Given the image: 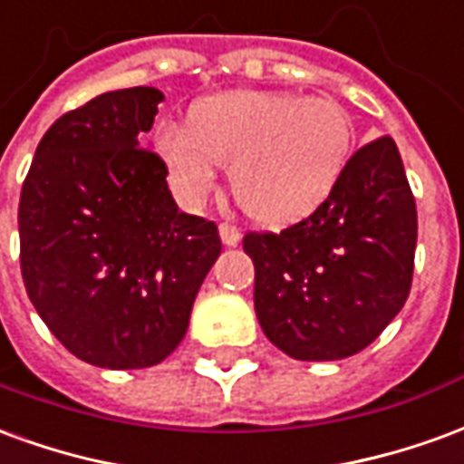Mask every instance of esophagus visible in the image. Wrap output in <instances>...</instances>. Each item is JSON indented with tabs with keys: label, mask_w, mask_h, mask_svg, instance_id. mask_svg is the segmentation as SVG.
Wrapping results in <instances>:
<instances>
[{
	"label": "esophagus",
	"mask_w": 464,
	"mask_h": 464,
	"mask_svg": "<svg viewBox=\"0 0 464 464\" xmlns=\"http://www.w3.org/2000/svg\"><path fill=\"white\" fill-rule=\"evenodd\" d=\"M218 233H221V241L226 243V246H236V243L241 241V231H238L236 226H231V223H221V226H218Z\"/></svg>",
	"instance_id": "1"
}]
</instances>
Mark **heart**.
Wrapping results in <instances>:
<instances>
[{"label": "heart", "instance_id": "heart-1", "mask_svg": "<svg viewBox=\"0 0 464 464\" xmlns=\"http://www.w3.org/2000/svg\"><path fill=\"white\" fill-rule=\"evenodd\" d=\"M159 151L183 198H206L221 166H233V196L243 211L281 226L335 191L353 151V126L333 99L226 92L206 99L191 126L161 129Z\"/></svg>", "mask_w": 464, "mask_h": 464}]
</instances>
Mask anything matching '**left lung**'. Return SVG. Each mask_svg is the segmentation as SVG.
I'll use <instances>...</instances> for the list:
<instances>
[{
    "mask_svg": "<svg viewBox=\"0 0 464 464\" xmlns=\"http://www.w3.org/2000/svg\"><path fill=\"white\" fill-rule=\"evenodd\" d=\"M418 211L395 141L348 159L335 191L281 233H246L266 338L295 360L355 355L408 301Z\"/></svg>",
    "mask_w": 464,
    "mask_h": 464,
    "instance_id": "1",
    "label": "left lung"
}]
</instances>
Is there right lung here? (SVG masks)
I'll return each mask as SVG.
<instances>
[{"label": "right lung", "instance_id": "right-lung-1", "mask_svg": "<svg viewBox=\"0 0 464 464\" xmlns=\"http://www.w3.org/2000/svg\"><path fill=\"white\" fill-rule=\"evenodd\" d=\"M163 94L133 86L56 119L19 198V261L46 328L96 368H151L183 341L221 253L216 223L179 211L146 146Z\"/></svg>", "mask_w": 464, "mask_h": 464}]
</instances>
